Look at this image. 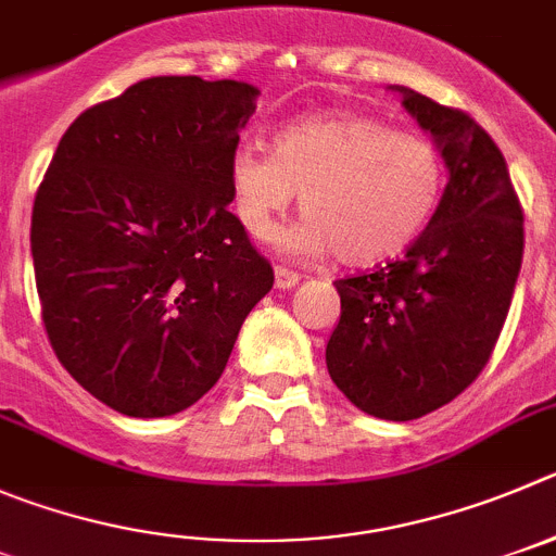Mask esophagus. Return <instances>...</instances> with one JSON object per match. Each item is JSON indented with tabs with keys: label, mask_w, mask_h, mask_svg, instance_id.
Listing matches in <instances>:
<instances>
[{
	"label": "esophagus",
	"mask_w": 556,
	"mask_h": 556,
	"mask_svg": "<svg viewBox=\"0 0 556 556\" xmlns=\"http://www.w3.org/2000/svg\"><path fill=\"white\" fill-rule=\"evenodd\" d=\"M274 282H277V288H279V290L295 288V285L302 282V274L293 271V268L277 266V271H274Z\"/></svg>",
	"instance_id": "esophagus-1"
}]
</instances>
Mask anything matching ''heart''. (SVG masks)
<instances>
[{
  "label": "heart",
  "instance_id": "heart-1",
  "mask_svg": "<svg viewBox=\"0 0 556 556\" xmlns=\"http://www.w3.org/2000/svg\"><path fill=\"white\" fill-rule=\"evenodd\" d=\"M232 211L252 238H268L295 194L307 219L279 238L288 252L334 249L349 266L406 252L442 202L439 144L354 112L307 114L279 128L274 153L241 144L227 164Z\"/></svg>",
  "mask_w": 556,
  "mask_h": 556
}]
</instances>
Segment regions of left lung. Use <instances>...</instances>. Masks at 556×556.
<instances>
[{"label": "left lung", "mask_w": 556, "mask_h": 556, "mask_svg": "<svg viewBox=\"0 0 556 556\" xmlns=\"http://www.w3.org/2000/svg\"><path fill=\"white\" fill-rule=\"evenodd\" d=\"M392 90L435 139L450 180L403 257L334 282L340 324L326 367L356 408L406 422L455 401L489 365L521 271L523 214L485 128L422 92Z\"/></svg>", "instance_id": "8db88e82"}]
</instances>
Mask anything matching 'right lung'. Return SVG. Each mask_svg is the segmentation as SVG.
Returning <instances> with one entry per match:
<instances>
[{"label": "right lung", "mask_w": 556, "mask_h": 556, "mask_svg": "<svg viewBox=\"0 0 556 556\" xmlns=\"http://www.w3.org/2000/svg\"><path fill=\"white\" fill-rule=\"evenodd\" d=\"M252 85L153 76L81 112L33 205L46 334L71 376L126 417H169L219 381L274 285L227 164Z\"/></svg>", "instance_id": "obj_1"}]
</instances>
